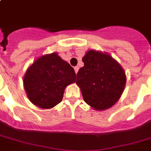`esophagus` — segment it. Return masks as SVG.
<instances>
[{"label":"esophagus","instance_id":"1","mask_svg":"<svg viewBox=\"0 0 151 151\" xmlns=\"http://www.w3.org/2000/svg\"><path fill=\"white\" fill-rule=\"evenodd\" d=\"M78 70H79V67L78 66H75V67H74V71H75L76 73H78Z\"/></svg>","mask_w":151,"mask_h":151}]
</instances>
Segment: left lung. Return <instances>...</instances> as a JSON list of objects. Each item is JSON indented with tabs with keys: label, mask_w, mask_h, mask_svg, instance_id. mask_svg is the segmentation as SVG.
<instances>
[{
	"label": "left lung",
	"mask_w": 151,
	"mask_h": 151,
	"mask_svg": "<svg viewBox=\"0 0 151 151\" xmlns=\"http://www.w3.org/2000/svg\"><path fill=\"white\" fill-rule=\"evenodd\" d=\"M84 66L77 74L76 84L84 101L93 110H107L121 98L127 82L123 68L107 53L90 50L82 58Z\"/></svg>",
	"instance_id": "left-lung-1"
}]
</instances>
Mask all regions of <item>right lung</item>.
Instances as JSON below:
<instances>
[{
  "label": "right lung",
  "mask_w": 151,
  "mask_h": 151,
  "mask_svg": "<svg viewBox=\"0 0 151 151\" xmlns=\"http://www.w3.org/2000/svg\"><path fill=\"white\" fill-rule=\"evenodd\" d=\"M75 81L73 68L56 52L36 59L23 78L29 100L41 109H51L60 103L67 86Z\"/></svg>",
  "instance_id": "add662e5"
}]
</instances>
